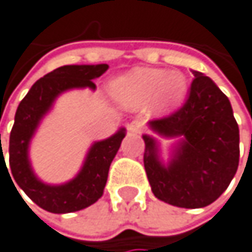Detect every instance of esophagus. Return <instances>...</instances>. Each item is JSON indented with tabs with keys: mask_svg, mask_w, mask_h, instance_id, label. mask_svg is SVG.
<instances>
[{
	"mask_svg": "<svg viewBox=\"0 0 252 252\" xmlns=\"http://www.w3.org/2000/svg\"><path fill=\"white\" fill-rule=\"evenodd\" d=\"M127 128H128V131L133 133V134H140L142 130H143V121L134 119V121H131V122L127 125Z\"/></svg>",
	"mask_w": 252,
	"mask_h": 252,
	"instance_id": "esophagus-1",
	"label": "esophagus"
}]
</instances>
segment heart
<instances>
[{"label":"heart","mask_w":252,"mask_h":252,"mask_svg":"<svg viewBox=\"0 0 252 252\" xmlns=\"http://www.w3.org/2000/svg\"><path fill=\"white\" fill-rule=\"evenodd\" d=\"M110 93L124 106L139 107L151 101L157 110L167 112L185 100L188 79L182 72L137 67L115 78L110 82Z\"/></svg>","instance_id":"obj_1"}]
</instances>
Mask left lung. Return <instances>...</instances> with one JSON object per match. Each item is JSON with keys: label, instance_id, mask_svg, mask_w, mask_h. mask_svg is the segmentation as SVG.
<instances>
[{"label": "left lung", "instance_id": "1", "mask_svg": "<svg viewBox=\"0 0 252 252\" xmlns=\"http://www.w3.org/2000/svg\"><path fill=\"white\" fill-rule=\"evenodd\" d=\"M189 97L173 115L149 122L167 139H179L168 162L159 143L143 134L145 170L154 195L174 207L202 208L230 185L239 165V128L232 104L214 81L192 70Z\"/></svg>", "mask_w": 252, "mask_h": 252}]
</instances>
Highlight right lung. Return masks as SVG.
<instances>
[{"instance_id": "right-lung-1", "label": "right lung", "mask_w": 252, "mask_h": 252, "mask_svg": "<svg viewBox=\"0 0 252 252\" xmlns=\"http://www.w3.org/2000/svg\"><path fill=\"white\" fill-rule=\"evenodd\" d=\"M107 67L104 63L66 64L57 67L32 85L16 110L8 146L10 170L19 188L45 211L54 214L79 211L97 202L103 195L109 167L125 137V128H119L109 139L94 142L87 152L79 173L63 185H47L36 177L29 161V145L42 118L50 112L62 93L73 88L95 90L93 79L101 76ZM1 162L5 165L2 152L0 165Z\"/></svg>"}]
</instances>
